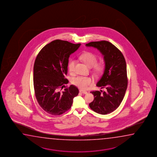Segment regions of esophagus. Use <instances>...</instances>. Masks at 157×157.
Returning a JSON list of instances; mask_svg holds the SVG:
<instances>
[{
  "label": "esophagus",
  "instance_id": "esophagus-1",
  "mask_svg": "<svg viewBox=\"0 0 157 157\" xmlns=\"http://www.w3.org/2000/svg\"><path fill=\"white\" fill-rule=\"evenodd\" d=\"M80 92L81 93H82V94H86L87 93V92L86 91H83V90H80Z\"/></svg>",
  "mask_w": 157,
  "mask_h": 157
}]
</instances>
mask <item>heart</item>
<instances>
[{
  "mask_svg": "<svg viewBox=\"0 0 157 157\" xmlns=\"http://www.w3.org/2000/svg\"><path fill=\"white\" fill-rule=\"evenodd\" d=\"M80 59L88 67H92V71L96 75H98L101 74L104 70V63L102 62L96 63L97 57L92 53L86 52L83 53L80 56ZM75 65V60L73 59H71L68 63V69L70 72H74ZM71 82L81 89H86L88 86L93 83V80L90 77L77 76L73 78L72 79Z\"/></svg>",
  "mask_w": 157,
  "mask_h": 157,
  "instance_id": "heart-1",
  "label": "heart"
}]
</instances>
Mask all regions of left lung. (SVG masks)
I'll return each mask as SVG.
<instances>
[{"mask_svg": "<svg viewBox=\"0 0 157 157\" xmlns=\"http://www.w3.org/2000/svg\"><path fill=\"white\" fill-rule=\"evenodd\" d=\"M86 46L98 49L105 62L104 74L96 86L106 91L91 92L94 99L90 103V107L98 114H109L119 106L125 94L128 86L126 62L120 50L108 41L91 42Z\"/></svg>", "mask_w": 157, "mask_h": 157, "instance_id": "obj_1", "label": "left lung"}]
</instances>
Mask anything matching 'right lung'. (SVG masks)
<instances>
[{
  "label": "right lung",
  "instance_id": "right-lung-1",
  "mask_svg": "<svg viewBox=\"0 0 157 157\" xmlns=\"http://www.w3.org/2000/svg\"><path fill=\"white\" fill-rule=\"evenodd\" d=\"M80 46L57 40L47 44L37 55L33 67L34 92L38 104L48 114H63L78 94V89L72 85L62 92L59 90L68 82L65 76L70 56Z\"/></svg>",
  "mask_w": 157,
  "mask_h": 157
}]
</instances>
